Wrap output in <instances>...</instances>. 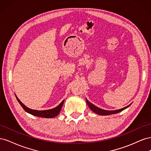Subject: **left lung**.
Masks as SVG:
<instances>
[{"label":"left lung","instance_id":"1","mask_svg":"<svg viewBox=\"0 0 151 151\" xmlns=\"http://www.w3.org/2000/svg\"><path fill=\"white\" fill-rule=\"evenodd\" d=\"M86 101L87 104H88V106L89 107V108L91 109V110H92L93 112H94L95 113H96V114H98V115H112V114L118 113L119 112H121L123 110H124L125 109L127 108L128 107H129L130 106V104H132L131 103L129 105H128V106L126 107H124V108H123L122 109H116V110H106V109H103L99 108L97 106H96L95 105L90 103L88 100L87 99V98H86Z\"/></svg>","mask_w":151,"mask_h":151}]
</instances>
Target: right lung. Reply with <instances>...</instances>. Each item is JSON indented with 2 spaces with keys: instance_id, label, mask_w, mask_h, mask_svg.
<instances>
[{
  "instance_id": "obj_1",
  "label": "right lung",
  "mask_w": 151,
  "mask_h": 151,
  "mask_svg": "<svg viewBox=\"0 0 151 151\" xmlns=\"http://www.w3.org/2000/svg\"><path fill=\"white\" fill-rule=\"evenodd\" d=\"M16 99L18 101V102L19 103L21 104V106L22 107L24 110L31 115H33L34 116H39V117H42V118H53L57 116L59 113H60L61 109L62 108V106L63 104V103H64V100L60 103V104H58V106L55 108H54L53 109H47V110H36V109H33L29 108L27 106H26L25 105L22 103L20 100L18 99L17 97V96L16 95Z\"/></svg>"
}]
</instances>
